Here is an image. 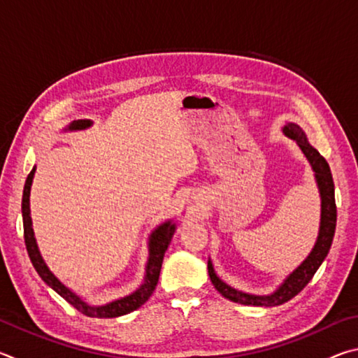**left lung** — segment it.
<instances>
[{"label":"left lung","mask_w":358,"mask_h":358,"mask_svg":"<svg viewBox=\"0 0 358 358\" xmlns=\"http://www.w3.org/2000/svg\"><path fill=\"white\" fill-rule=\"evenodd\" d=\"M284 136L292 138L295 143L299 145L303 155L306 156L308 162L314 172V178H316V185L320 196V224H319V234L314 243L311 252L308 257L296 266V268L289 273L284 281L278 286L276 290L268 295H256L248 294L243 290H238L227 282H224L220 276L216 275L213 268V264L208 259V275L210 280L213 282L217 292L227 300L240 303V305H251V306H278L282 303L289 301L290 299L300 292V290L311 281V278L316 273L320 264L324 262L327 254L330 251L333 235H335L336 227V203H335V185H333L331 172L319 151L308 142V137L299 124L295 123H286L282 126Z\"/></svg>","instance_id":"1"}]
</instances>
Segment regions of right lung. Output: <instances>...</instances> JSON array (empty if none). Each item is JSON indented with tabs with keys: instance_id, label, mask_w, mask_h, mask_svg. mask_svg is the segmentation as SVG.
Segmentation results:
<instances>
[{
	"instance_id": "1",
	"label": "right lung",
	"mask_w": 358,
	"mask_h": 358,
	"mask_svg": "<svg viewBox=\"0 0 358 358\" xmlns=\"http://www.w3.org/2000/svg\"><path fill=\"white\" fill-rule=\"evenodd\" d=\"M92 126H93L92 120H74L71 121L63 131L64 132L83 131V129L92 128ZM34 172H36V166L33 167V171L29 172L28 178L25 181V187H23L22 217H23V235H25L28 256L31 259V264L36 268V271H38V275L42 278V281H44L48 287L55 290L58 295H62L66 301L71 303L77 311H80L88 317H99V319L118 317V316H124V314L136 311L137 308H141L143 303L150 299L151 294H153L157 280H159L162 259H164V254L167 251L169 245H171L175 230H177V222L173 220H167L164 222H161L159 226H156L153 232L150 234L148 260H147V265H145L143 282L134 290V292L121 296V299L108 301L106 305H90L87 300H83L80 295H77L74 292V290H71L68 286H64V284L59 281L55 275H53V271L48 268V265L45 264V260L39 251L38 241H36L34 230H33L31 210H29V194H31Z\"/></svg>"
}]
</instances>
